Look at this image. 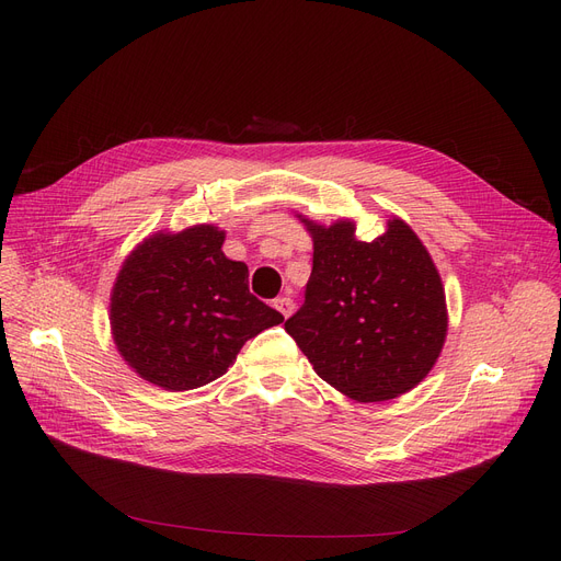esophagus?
I'll return each instance as SVG.
<instances>
[{
	"mask_svg": "<svg viewBox=\"0 0 561 561\" xmlns=\"http://www.w3.org/2000/svg\"><path fill=\"white\" fill-rule=\"evenodd\" d=\"M293 307H296V305H293V300H290V298H286V296L275 300V309H277L284 318H288V316L293 313Z\"/></svg>",
	"mask_w": 561,
	"mask_h": 561,
	"instance_id": "34e87169",
	"label": "esophagus"
}]
</instances>
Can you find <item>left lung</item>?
Here are the masks:
<instances>
[{"mask_svg": "<svg viewBox=\"0 0 561 561\" xmlns=\"http://www.w3.org/2000/svg\"><path fill=\"white\" fill-rule=\"evenodd\" d=\"M298 218L311 233L313 268L305 305L284 328L318 377L357 402H385L419 387L444 350L448 307L416 231L393 216L366 243L350 218Z\"/></svg>", "mask_w": 561, "mask_h": 561, "instance_id": "left-lung-1", "label": "left lung"}]
</instances>
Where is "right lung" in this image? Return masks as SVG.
Segmentation results:
<instances>
[{
    "instance_id": "right-lung-1",
    "label": "right lung",
    "mask_w": 561,
    "mask_h": 561,
    "mask_svg": "<svg viewBox=\"0 0 561 561\" xmlns=\"http://www.w3.org/2000/svg\"><path fill=\"white\" fill-rule=\"evenodd\" d=\"M225 231H157L123 261L111 288V336L127 366L163 391L209 385L248 339L284 316L254 298L248 265L222 252Z\"/></svg>"
}]
</instances>
